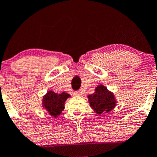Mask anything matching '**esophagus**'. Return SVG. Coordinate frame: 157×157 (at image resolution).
Wrapping results in <instances>:
<instances>
[{
	"label": "esophagus",
	"instance_id": "obj_1",
	"mask_svg": "<svg viewBox=\"0 0 157 157\" xmlns=\"http://www.w3.org/2000/svg\"><path fill=\"white\" fill-rule=\"evenodd\" d=\"M74 96H76V97H78V96H81V92L80 91H75L74 92Z\"/></svg>",
	"mask_w": 157,
	"mask_h": 157
}]
</instances>
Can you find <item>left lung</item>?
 Returning a JSON list of instances; mask_svg holds the SVG:
<instances>
[{
	"label": "left lung",
	"instance_id": "1",
	"mask_svg": "<svg viewBox=\"0 0 157 157\" xmlns=\"http://www.w3.org/2000/svg\"><path fill=\"white\" fill-rule=\"evenodd\" d=\"M90 107L95 113L101 115L105 112H110L116 105V100L113 92L103 85H99L95 88L94 93L88 96Z\"/></svg>",
	"mask_w": 157,
	"mask_h": 157
}]
</instances>
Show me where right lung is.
Returning <instances> with one entry per match:
<instances>
[{"label":"right lung","mask_w":157,"mask_h":157,"mask_svg":"<svg viewBox=\"0 0 157 157\" xmlns=\"http://www.w3.org/2000/svg\"><path fill=\"white\" fill-rule=\"evenodd\" d=\"M70 95L63 92L56 94L53 90H48L42 98V107L53 117L56 118L60 115L65 106V102Z\"/></svg>","instance_id":"add662e5"}]
</instances>
